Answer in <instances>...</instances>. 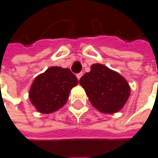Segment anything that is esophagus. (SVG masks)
Wrapping results in <instances>:
<instances>
[{
    "mask_svg": "<svg viewBox=\"0 0 158 158\" xmlns=\"http://www.w3.org/2000/svg\"><path fill=\"white\" fill-rule=\"evenodd\" d=\"M82 75H83V74H82L81 72V73H77V80H80V78L81 77V76H82Z\"/></svg>",
    "mask_w": 158,
    "mask_h": 158,
    "instance_id": "esophagus-1",
    "label": "esophagus"
}]
</instances>
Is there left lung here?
<instances>
[{"label": "left lung", "mask_w": 158, "mask_h": 158, "mask_svg": "<svg viewBox=\"0 0 158 158\" xmlns=\"http://www.w3.org/2000/svg\"><path fill=\"white\" fill-rule=\"evenodd\" d=\"M80 84L84 88L92 105L103 113L119 111L130 94L127 81L118 73L102 64H93L83 75Z\"/></svg>", "instance_id": "left-lung-1"}]
</instances>
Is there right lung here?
Here are the masks:
<instances>
[{"mask_svg": "<svg viewBox=\"0 0 158 158\" xmlns=\"http://www.w3.org/2000/svg\"><path fill=\"white\" fill-rule=\"evenodd\" d=\"M78 83L77 77L68 68L49 67L33 81L30 100L42 113L58 110L67 102L69 93Z\"/></svg>", "mask_w": 158, "mask_h": 158, "instance_id": "1", "label": "right lung"}]
</instances>
